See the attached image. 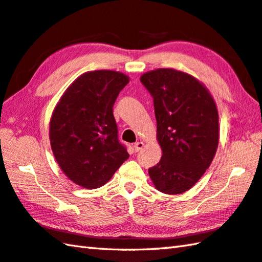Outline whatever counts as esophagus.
I'll return each instance as SVG.
<instances>
[{
	"mask_svg": "<svg viewBox=\"0 0 262 262\" xmlns=\"http://www.w3.org/2000/svg\"><path fill=\"white\" fill-rule=\"evenodd\" d=\"M143 146H144L143 142H136V143L134 144V150H135V152H139L140 150L143 149Z\"/></svg>",
	"mask_w": 262,
	"mask_h": 262,
	"instance_id": "1",
	"label": "esophagus"
}]
</instances>
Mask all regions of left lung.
<instances>
[{
  "label": "left lung",
  "mask_w": 262,
  "mask_h": 262,
  "mask_svg": "<svg viewBox=\"0 0 262 262\" xmlns=\"http://www.w3.org/2000/svg\"><path fill=\"white\" fill-rule=\"evenodd\" d=\"M154 97L157 140L163 150L149 168L156 189L188 191L210 167L219 144V113L211 93L182 71L157 69L141 75Z\"/></svg>",
  "instance_id": "1"
}]
</instances>
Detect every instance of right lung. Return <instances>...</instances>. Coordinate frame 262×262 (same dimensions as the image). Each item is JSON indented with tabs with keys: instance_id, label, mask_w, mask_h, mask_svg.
<instances>
[{
	"instance_id": "1",
	"label": "right lung",
	"mask_w": 262,
	"mask_h": 262,
	"mask_svg": "<svg viewBox=\"0 0 262 262\" xmlns=\"http://www.w3.org/2000/svg\"><path fill=\"white\" fill-rule=\"evenodd\" d=\"M129 82L111 70L80 75L61 95L51 115L49 139L60 169L72 182L96 189L108 182L128 152L118 140L113 104Z\"/></svg>"
}]
</instances>
